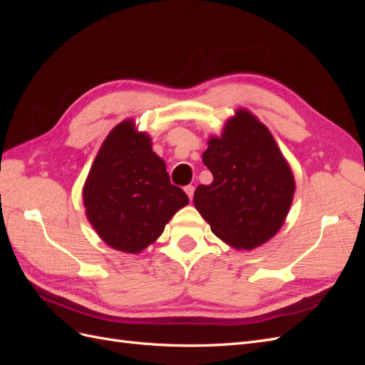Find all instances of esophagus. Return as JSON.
Instances as JSON below:
<instances>
[{
	"mask_svg": "<svg viewBox=\"0 0 365 365\" xmlns=\"http://www.w3.org/2000/svg\"><path fill=\"white\" fill-rule=\"evenodd\" d=\"M184 192L187 193V196H189V200L192 201L193 200V193H195V187L193 185H187L185 189H184Z\"/></svg>",
	"mask_w": 365,
	"mask_h": 365,
	"instance_id": "1",
	"label": "esophagus"
}]
</instances>
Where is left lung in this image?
I'll return each mask as SVG.
<instances>
[{"label": "left lung", "mask_w": 365, "mask_h": 365, "mask_svg": "<svg viewBox=\"0 0 365 365\" xmlns=\"http://www.w3.org/2000/svg\"><path fill=\"white\" fill-rule=\"evenodd\" d=\"M202 161L213 182L197 185L193 204L213 233L236 250H252L282 228L295 192L294 175L269 129L237 109Z\"/></svg>", "instance_id": "1"}]
</instances>
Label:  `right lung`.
Instances as JSON below:
<instances>
[{
    "label": "right lung",
    "instance_id": "obj_1",
    "mask_svg": "<svg viewBox=\"0 0 365 365\" xmlns=\"http://www.w3.org/2000/svg\"><path fill=\"white\" fill-rule=\"evenodd\" d=\"M187 204L189 197L170 184L165 163L134 120L109 132L83 185L86 217L106 245L130 254L143 251Z\"/></svg>",
    "mask_w": 365,
    "mask_h": 365
}]
</instances>
